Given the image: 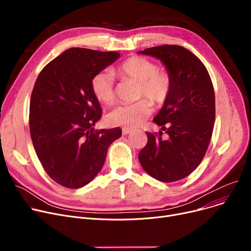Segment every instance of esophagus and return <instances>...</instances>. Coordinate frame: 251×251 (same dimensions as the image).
Instances as JSON below:
<instances>
[{"mask_svg":"<svg viewBox=\"0 0 251 251\" xmlns=\"http://www.w3.org/2000/svg\"><path fill=\"white\" fill-rule=\"evenodd\" d=\"M131 131H132V129H130V128H127V127L123 128V134L124 135H128V134H130Z\"/></svg>","mask_w":251,"mask_h":251,"instance_id":"1","label":"esophagus"}]
</instances>
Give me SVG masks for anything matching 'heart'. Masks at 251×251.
I'll return each instance as SVG.
<instances>
[{
	"label": "heart",
	"instance_id": "heart-1",
	"mask_svg": "<svg viewBox=\"0 0 251 251\" xmlns=\"http://www.w3.org/2000/svg\"><path fill=\"white\" fill-rule=\"evenodd\" d=\"M117 74L124 80L139 83V98L147 97L156 105L163 104L170 94V76L166 72L158 71V66L146 57L128 58L117 69ZM91 88L95 98L101 103L109 105L115 101L114 78L109 71L96 74L91 81ZM151 113V103L141 100L132 104L116 106L107 114L106 120L111 126L132 128L140 126Z\"/></svg>",
	"mask_w": 251,
	"mask_h": 251
}]
</instances>
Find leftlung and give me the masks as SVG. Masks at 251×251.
Segmentation results:
<instances>
[{
	"instance_id": "obj_1",
	"label": "left lung",
	"mask_w": 251,
	"mask_h": 251,
	"mask_svg": "<svg viewBox=\"0 0 251 251\" xmlns=\"http://www.w3.org/2000/svg\"><path fill=\"white\" fill-rule=\"evenodd\" d=\"M138 53L160 60L172 84L168 98L153 120L169 138L163 140L147 132L148 143L139 153V161L157 180L182 179L200 165L212 138L215 93L211 77L199 57L179 46L166 44Z\"/></svg>"
}]
</instances>
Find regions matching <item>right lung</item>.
Returning <instances> with one entry per match:
<instances>
[{
	"label": "right lung",
	"mask_w": 251,
	"mask_h": 251,
	"mask_svg": "<svg viewBox=\"0 0 251 251\" xmlns=\"http://www.w3.org/2000/svg\"><path fill=\"white\" fill-rule=\"evenodd\" d=\"M121 53L73 48L42 69L33 87L29 127L42 167L56 183L80 188L102 169L122 129L95 130L101 107L91 81Z\"/></svg>",
	"instance_id": "right-lung-1"
}]
</instances>
